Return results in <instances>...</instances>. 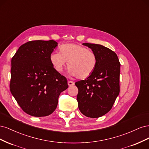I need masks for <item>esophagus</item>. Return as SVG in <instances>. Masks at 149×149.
<instances>
[{
	"instance_id": "1",
	"label": "esophagus",
	"mask_w": 149,
	"mask_h": 149,
	"mask_svg": "<svg viewBox=\"0 0 149 149\" xmlns=\"http://www.w3.org/2000/svg\"><path fill=\"white\" fill-rule=\"evenodd\" d=\"M68 84L69 86H73L74 84V83L71 81H68Z\"/></svg>"
}]
</instances>
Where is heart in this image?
Listing matches in <instances>:
<instances>
[{
	"label": "heart",
	"instance_id": "obj_1",
	"mask_svg": "<svg viewBox=\"0 0 149 149\" xmlns=\"http://www.w3.org/2000/svg\"><path fill=\"white\" fill-rule=\"evenodd\" d=\"M50 61L58 72H61L68 61V73L79 79H86L91 76L96 68V55L87 48L78 44H65L60 48V52H53Z\"/></svg>",
	"mask_w": 149,
	"mask_h": 149
}]
</instances>
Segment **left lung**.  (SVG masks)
Returning <instances> with one entry per match:
<instances>
[{
    "instance_id": "1",
    "label": "left lung",
    "mask_w": 149,
    "mask_h": 149,
    "mask_svg": "<svg viewBox=\"0 0 149 149\" xmlns=\"http://www.w3.org/2000/svg\"><path fill=\"white\" fill-rule=\"evenodd\" d=\"M83 45L91 49L97 64L91 76L75 83L78 107L85 116L97 118L111 109L119 95L120 64L116 53L109 48L99 44Z\"/></svg>"
}]
</instances>
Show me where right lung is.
Masks as SVG:
<instances>
[{
  "label": "right lung",
  "instance_id": "1",
  "mask_svg": "<svg viewBox=\"0 0 149 149\" xmlns=\"http://www.w3.org/2000/svg\"><path fill=\"white\" fill-rule=\"evenodd\" d=\"M54 40H35L21 45L12 58L10 92L26 114L47 116L56 109L67 79L54 68L50 55Z\"/></svg>",
  "mask_w": 149,
  "mask_h": 149
}]
</instances>
